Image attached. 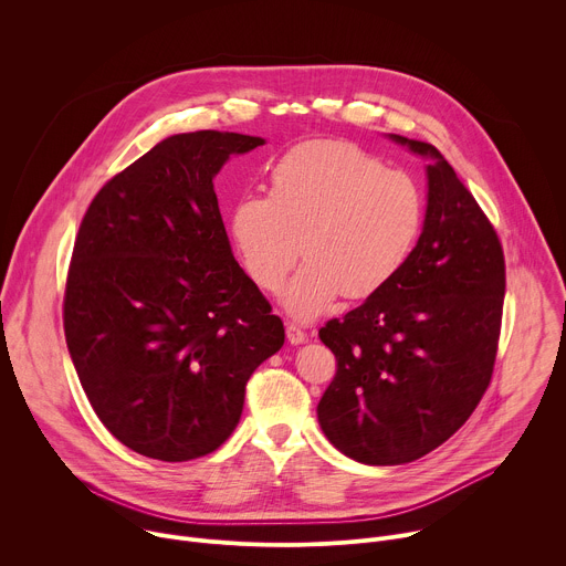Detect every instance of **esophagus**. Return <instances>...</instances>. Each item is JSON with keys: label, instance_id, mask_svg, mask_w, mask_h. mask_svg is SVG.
Returning a JSON list of instances; mask_svg holds the SVG:
<instances>
[{"label": "esophagus", "instance_id": "1", "mask_svg": "<svg viewBox=\"0 0 566 566\" xmlns=\"http://www.w3.org/2000/svg\"><path fill=\"white\" fill-rule=\"evenodd\" d=\"M286 338H289L291 345H302L306 340V334L297 325H293V322H289V325H286Z\"/></svg>", "mask_w": 566, "mask_h": 566}]
</instances>
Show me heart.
Listing matches in <instances>:
<instances>
[{
	"instance_id": "1",
	"label": "heart",
	"mask_w": 566,
	"mask_h": 566,
	"mask_svg": "<svg viewBox=\"0 0 566 566\" xmlns=\"http://www.w3.org/2000/svg\"><path fill=\"white\" fill-rule=\"evenodd\" d=\"M426 221V195L406 170L352 140L311 138L286 149L269 172V197L244 195L230 212L232 244L247 273L284 289L291 315L311 319L340 295L382 291L408 264Z\"/></svg>"
}]
</instances>
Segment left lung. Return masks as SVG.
Wrapping results in <instances>:
<instances>
[{
	"label": "left lung",
	"instance_id": "1",
	"mask_svg": "<svg viewBox=\"0 0 566 566\" xmlns=\"http://www.w3.org/2000/svg\"><path fill=\"white\" fill-rule=\"evenodd\" d=\"M391 138L432 158L423 232L382 291L317 332L336 356L319 428L369 465L421 459L468 421L493 378L506 291L502 241L472 192L434 145Z\"/></svg>",
	"mask_w": 566,
	"mask_h": 566
}]
</instances>
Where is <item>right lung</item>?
<instances>
[{"instance_id":"1","label":"right lung","mask_w":566,"mask_h":566,"mask_svg":"<svg viewBox=\"0 0 566 566\" xmlns=\"http://www.w3.org/2000/svg\"><path fill=\"white\" fill-rule=\"evenodd\" d=\"M264 145L234 132L160 140L112 177L75 234L64 338L94 412L134 452L190 461L237 428L284 325L239 269L212 179Z\"/></svg>"}]
</instances>
